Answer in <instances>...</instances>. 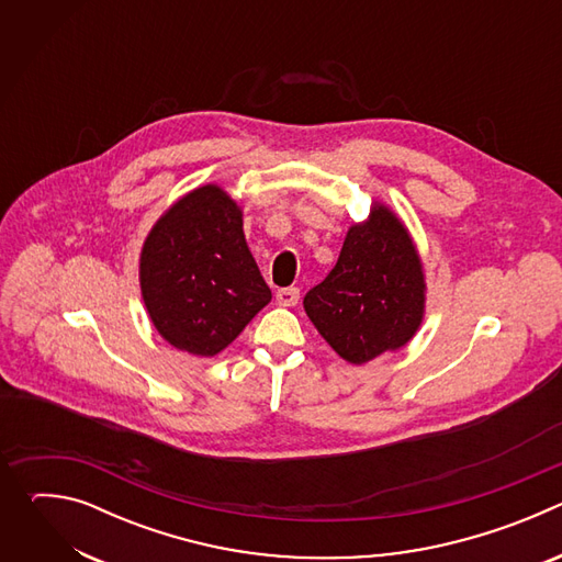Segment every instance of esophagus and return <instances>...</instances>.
<instances>
[{"label": "esophagus", "instance_id": "1", "mask_svg": "<svg viewBox=\"0 0 562 562\" xmlns=\"http://www.w3.org/2000/svg\"><path fill=\"white\" fill-rule=\"evenodd\" d=\"M300 300V289L297 286H286V289H280L276 293V302L280 306H295Z\"/></svg>", "mask_w": 562, "mask_h": 562}]
</instances>
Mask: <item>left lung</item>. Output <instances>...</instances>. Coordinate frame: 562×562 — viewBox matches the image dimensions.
<instances>
[{
	"mask_svg": "<svg viewBox=\"0 0 562 562\" xmlns=\"http://www.w3.org/2000/svg\"><path fill=\"white\" fill-rule=\"evenodd\" d=\"M427 282L420 254L386 204L349 226L331 273L304 295L317 334L351 364L403 349L420 329Z\"/></svg>",
	"mask_w": 562,
	"mask_h": 562,
	"instance_id": "8db88e82",
	"label": "left lung"
}]
</instances>
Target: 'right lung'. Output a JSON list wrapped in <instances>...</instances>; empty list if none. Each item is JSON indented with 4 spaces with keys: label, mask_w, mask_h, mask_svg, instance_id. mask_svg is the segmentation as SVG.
Returning a JSON list of instances; mask_svg holds the SVG:
<instances>
[{
    "label": "right lung",
    "mask_w": 562,
    "mask_h": 562,
    "mask_svg": "<svg viewBox=\"0 0 562 562\" xmlns=\"http://www.w3.org/2000/svg\"><path fill=\"white\" fill-rule=\"evenodd\" d=\"M139 289L157 334L200 358L226 349L271 302L243 209L217 184L189 191L153 224L139 254Z\"/></svg>",
    "instance_id": "1"
}]
</instances>
